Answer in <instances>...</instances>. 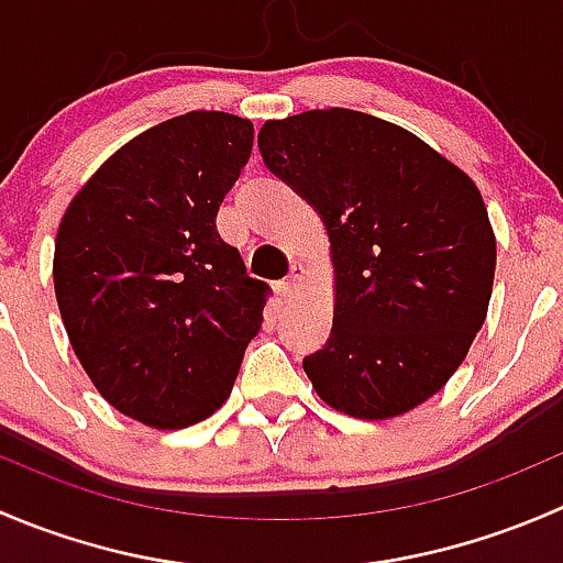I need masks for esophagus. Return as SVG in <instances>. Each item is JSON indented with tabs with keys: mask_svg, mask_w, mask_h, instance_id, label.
Instances as JSON below:
<instances>
[{
	"mask_svg": "<svg viewBox=\"0 0 563 563\" xmlns=\"http://www.w3.org/2000/svg\"><path fill=\"white\" fill-rule=\"evenodd\" d=\"M302 280H305V266L302 264H294L291 272H288L286 280L280 283V297L283 299H294L299 294V288H302Z\"/></svg>",
	"mask_w": 563,
	"mask_h": 563,
	"instance_id": "esophagus-1",
	"label": "esophagus"
}]
</instances>
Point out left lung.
<instances>
[{
	"mask_svg": "<svg viewBox=\"0 0 563 563\" xmlns=\"http://www.w3.org/2000/svg\"><path fill=\"white\" fill-rule=\"evenodd\" d=\"M258 150L332 245V334L305 373L351 417L411 411L450 382L485 323L496 236L479 190L413 133L349 108L266 122Z\"/></svg>",
	"mask_w": 563,
	"mask_h": 563,
	"instance_id": "obj_1",
	"label": "left lung"
}]
</instances>
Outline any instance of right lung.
Returning <instances> with one entry per match:
<instances>
[{
  "label": "right lung",
  "mask_w": 563,
  "mask_h": 563,
  "mask_svg": "<svg viewBox=\"0 0 563 563\" xmlns=\"http://www.w3.org/2000/svg\"><path fill=\"white\" fill-rule=\"evenodd\" d=\"M253 122L190 111L135 135L62 218L54 288L73 351L117 411L176 430L218 411L272 288L220 240Z\"/></svg>",
  "instance_id": "add662e5"
}]
</instances>
